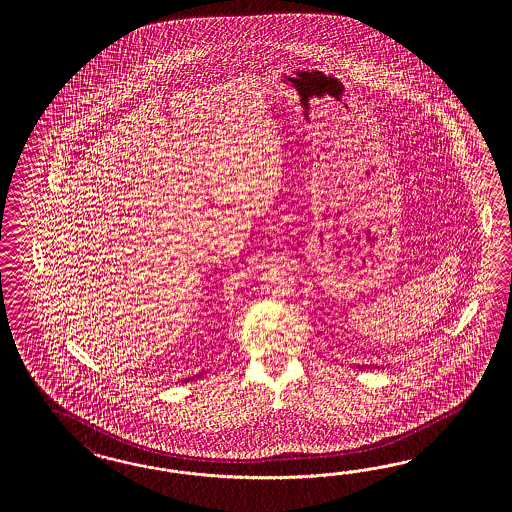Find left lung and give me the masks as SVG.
Returning <instances> with one entry per match:
<instances>
[{"mask_svg": "<svg viewBox=\"0 0 512 512\" xmlns=\"http://www.w3.org/2000/svg\"><path fill=\"white\" fill-rule=\"evenodd\" d=\"M377 368H379V366H377Z\"/></svg>", "mask_w": 512, "mask_h": 512, "instance_id": "obj_1", "label": "left lung"}]
</instances>
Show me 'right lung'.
<instances>
[{
  "instance_id": "obj_1",
  "label": "right lung",
  "mask_w": 512,
  "mask_h": 512,
  "mask_svg": "<svg viewBox=\"0 0 512 512\" xmlns=\"http://www.w3.org/2000/svg\"><path fill=\"white\" fill-rule=\"evenodd\" d=\"M197 377H199V375H197ZM193 379H195V377H193ZM186 381H191V377H187Z\"/></svg>"
}]
</instances>
